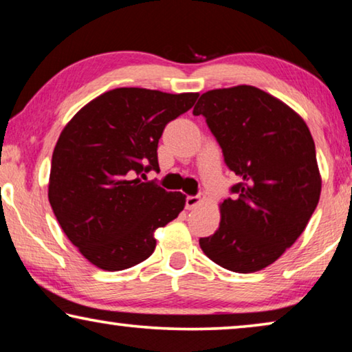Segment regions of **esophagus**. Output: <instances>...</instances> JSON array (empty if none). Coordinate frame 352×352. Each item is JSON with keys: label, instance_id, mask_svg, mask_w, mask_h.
I'll return each instance as SVG.
<instances>
[{"label": "esophagus", "instance_id": "obj_1", "mask_svg": "<svg viewBox=\"0 0 352 352\" xmlns=\"http://www.w3.org/2000/svg\"><path fill=\"white\" fill-rule=\"evenodd\" d=\"M201 202V196H186V208L191 210Z\"/></svg>", "mask_w": 352, "mask_h": 352}]
</instances>
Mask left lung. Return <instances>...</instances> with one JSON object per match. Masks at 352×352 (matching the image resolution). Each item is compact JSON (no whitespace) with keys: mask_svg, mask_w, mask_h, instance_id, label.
Instances as JSON below:
<instances>
[{"mask_svg":"<svg viewBox=\"0 0 352 352\" xmlns=\"http://www.w3.org/2000/svg\"><path fill=\"white\" fill-rule=\"evenodd\" d=\"M206 118L239 183L221 204V223L199 245L239 274L270 265L300 237L319 202L321 175L310 129L280 99L256 87L204 93L192 110Z\"/></svg>","mask_w":352,"mask_h":352,"instance_id":"obj_1","label":"left lung"}]
</instances>
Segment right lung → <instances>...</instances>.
<instances>
[{
	"label": "right lung",
	"mask_w": 352,
	"mask_h": 352,
	"mask_svg": "<svg viewBox=\"0 0 352 352\" xmlns=\"http://www.w3.org/2000/svg\"><path fill=\"white\" fill-rule=\"evenodd\" d=\"M197 96L115 88L78 110L60 134L50 206L71 243L99 269L124 270L150 258L155 230L185 207L182 192L139 177L160 170L162 131Z\"/></svg>",
	"instance_id": "right-lung-1"
}]
</instances>
